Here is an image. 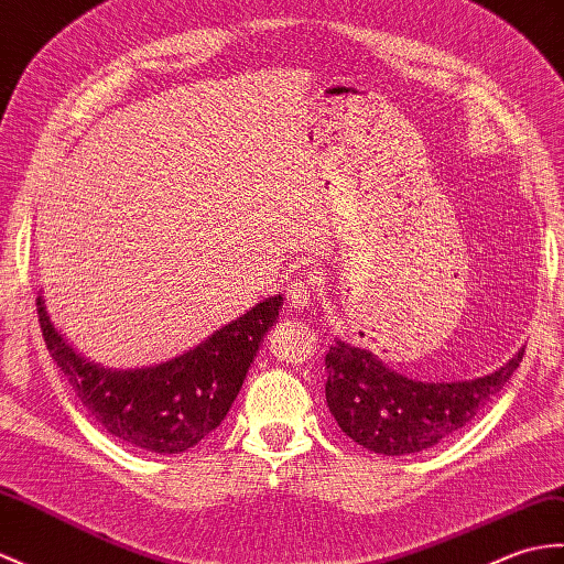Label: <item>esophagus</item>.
Here are the masks:
<instances>
[{
  "label": "esophagus",
  "mask_w": 564,
  "mask_h": 564,
  "mask_svg": "<svg viewBox=\"0 0 564 564\" xmlns=\"http://www.w3.org/2000/svg\"><path fill=\"white\" fill-rule=\"evenodd\" d=\"M312 295H314V279L312 276H307V279L297 276L293 281H288V285H285V297L293 310L310 307Z\"/></svg>",
  "instance_id": "34e87169"
}]
</instances>
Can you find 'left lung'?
Returning a JSON list of instances; mask_svg holds the SVG:
<instances>
[{
	"label": "left lung",
	"instance_id": "1",
	"mask_svg": "<svg viewBox=\"0 0 564 564\" xmlns=\"http://www.w3.org/2000/svg\"><path fill=\"white\" fill-rule=\"evenodd\" d=\"M523 350L500 370L452 384L413 382L370 350L336 341L326 352V403L346 435L365 449L403 456L435 447L468 425L514 375Z\"/></svg>",
	"mask_w": 564,
	"mask_h": 564
}]
</instances>
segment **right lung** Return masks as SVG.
<instances>
[{
    "label": "right lung",
    "mask_w": 564,
    "mask_h": 564,
    "mask_svg": "<svg viewBox=\"0 0 564 564\" xmlns=\"http://www.w3.org/2000/svg\"><path fill=\"white\" fill-rule=\"evenodd\" d=\"M35 305L50 356L88 415L139 449L180 454L228 415L264 334L279 317L281 295L254 305L185 356L132 372L102 370L76 356L52 329L41 295Z\"/></svg>",
    "instance_id": "obj_1"
}]
</instances>
